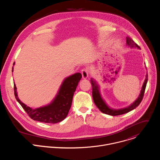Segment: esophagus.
<instances>
[{
	"label": "esophagus",
	"instance_id": "1",
	"mask_svg": "<svg viewBox=\"0 0 160 160\" xmlns=\"http://www.w3.org/2000/svg\"><path fill=\"white\" fill-rule=\"evenodd\" d=\"M82 78L83 79L87 78L88 77L89 75V71L87 69V68H83V69L82 70Z\"/></svg>",
	"mask_w": 160,
	"mask_h": 160
}]
</instances>
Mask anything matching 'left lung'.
<instances>
[{"label":"left lung","instance_id":"obj_1","mask_svg":"<svg viewBox=\"0 0 160 160\" xmlns=\"http://www.w3.org/2000/svg\"><path fill=\"white\" fill-rule=\"evenodd\" d=\"M127 45L130 48H138V49H140L139 45L137 44L136 43L134 42V41L130 38V37H127ZM148 82V75L146 76V79L144 80V82L143 83V85L142 87V89L141 90V93L138 98V99H136L130 106L128 107L120 109H114L110 108L105 102V101L103 100V99L101 97V95L100 94V90H99V87L98 84L96 83V82L93 79L91 78L90 83L92 84V98L96 106L99 108V109L103 113L106 114V115H111V116H117V115H123V114L127 113L133 109H134L135 108L138 107L139 104L141 102L143 96L145 92V89L146 87V84Z\"/></svg>","mask_w":160,"mask_h":160}]
</instances>
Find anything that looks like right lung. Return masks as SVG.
I'll return each mask as SVG.
<instances>
[{
	"label": "right lung",
	"mask_w": 160,
	"mask_h": 160,
	"mask_svg": "<svg viewBox=\"0 0 160 160\" xmlns=\"http://www.w3.org/2000/svg\"><path fill=\"white\" fill-rule=\"evenodd\" d=\"M81 78L82 75L80 73L66 78L51 103L38 108L32 109L19 99L15 84H14V96L17 101L33 120L43 123H56L62 121L67 117L72 106L74 92Z\"/></svg>",
	"instance_id": "1"
}]
</instances>
